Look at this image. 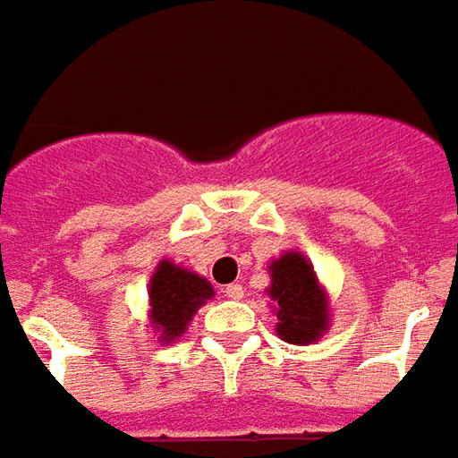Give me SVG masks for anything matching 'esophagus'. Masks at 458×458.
Instances as JSON below:
<instances>
[{"label":"esophagus","mask_w":458,"mask_h":458,"mask_svg":"<svg viewBox=\"0 0 458 458\" xmlns=\"http://www.w3.org/2000/svg\"><path fill=\"white\" fill-rule=\"evenodd\" d=\"M224 294H226V297H229V300H242V297H244V287H242V284H226V287H224Z\"/></svg>","instance_id":"1"}]
</instances>
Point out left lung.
<instances>
[{
  "label": "left lung",
  "instance_id": "obj_1",
  "mask_svg": "<svg viewBox=\"0 0 458 458\" xmlns=\"http://www.w3.org/2000/svg\"><path fill=\"white\" fill-rule=\"evenodd\" d=\"M269 305L275 333L290 345H312L330 330V294L302 251L290 250L269 262Z\"/></svg>",
  "mask_w": 458,
  "mask_h": 458
}]
</instances>
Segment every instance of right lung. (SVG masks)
<instances>
[{
    "mask_svg": "<svg viewBox=\"0 0 458 458\" xmlns=\"http://www.w3.org/2000/svg\"><path fill=\"white\" fill-rule=\"evenodd\" d=\"M214 297V287L207 277L193 269H183L171 259H161L148 282V325L161 345L179 340L189 322L207 300Z\"/></svg>",
    "mask_w": 458,
    "mask_h": 458,
    "instance_id": "obj_1",
    "label": "right lung"
}]
</instances>
